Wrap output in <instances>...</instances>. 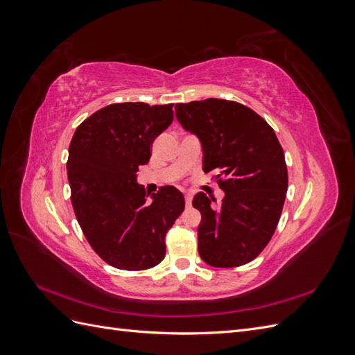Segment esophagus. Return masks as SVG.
Here are the masks:
<instances>
[{
    "instance_id": "34e87169",
    "label": "esophagus",
    "mask_w": 355,
    "mask_h": 355,
    "mask_svg": "<svg viewBox=\"0 0 355 355\" xmlns=\"http://www.w3.org/2000/svg\"><path fill=\"white\" fill-rule=\"evenodd\" d=\"M185 202H187V206H191V202H192V196L191 194L185 196Z\"/></svg>"
}]
</instances>
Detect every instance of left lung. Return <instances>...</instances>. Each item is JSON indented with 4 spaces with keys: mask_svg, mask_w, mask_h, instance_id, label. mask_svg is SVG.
I'll list each match as a JSON object with an SVG mask.
<instances>
[{
    "mask_svg": "<svg viewBox=\"0 0 355 355\" xmlns=\"http://www.w3.org/2000/svg\"><path fill=\"white\" fill-rule=\"evenodd\" d=\"M176 118L198 136L204 173L225 192L220 202L198 192V253L216 268L241 266L265 249L280 220L288 185L283 148L272 127L247 106L225 99L176 105Z\"/></svg>",
    "mask_w": 355,
    "mask_h": 355,
    "instance_id": "obj_1",
    "label": "left lung"
}]
</instances>
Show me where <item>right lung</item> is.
<instances>
[{"mask_svg": "<svg viewBox=\"0 0 355 355\" xmlns=\"http://www.w3.org/2000/svg\"><path fill=\"white\" fill-rule=\"evenodd\" d=\"M173 121V103H111L77 127L68 180L75 216L92 249L118 270L142 271L166 256V234L185 209L184 194L161 187L153 201L136 171Z\"/></svg>", "mask_w": 355, "mask_h": 355, "instance_id": "right-lung-1", "label": "right lung"}]
</instances>
